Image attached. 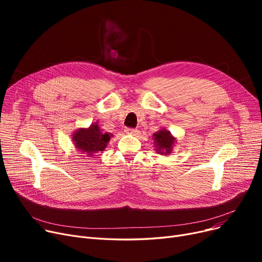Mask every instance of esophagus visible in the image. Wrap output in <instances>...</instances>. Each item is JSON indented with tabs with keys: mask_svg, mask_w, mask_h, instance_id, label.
<instances>
[{
	"mask_svg": "<svg viewBox=\"0 0 262 262\" xmlns=\"http://www.w3.org/2000/svg\"><path fill=\"white\" fill-rule=\"evenodd\" d=\"M125 132L126 134H129V135H133V136H137L139 134V130L137 129V128H125Z\"/></svg>",
	"mask_w": 262,
	"mask_h": 262,
	"instance_id": "34e87169",
	"label": "esophagus"
}]
</instances>
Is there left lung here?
Instances as JSON below:
<instances>
[{
    "mask_svg": "<svg viewBox=\"0 0 262 262\" xmlns=\"http://www.w3.org/2000/svg\"><path fill=\"white\" fill-rule=\"evenodd\" d=\"M156 152L161 155H169L172 152V148L176 139L167 129H160L153 136Z\"/></svg>",
    "mask_w": 262,
    "mask_h": 262,
    "instance_id": "1",
    "label": "left lung"
}]
</instances>
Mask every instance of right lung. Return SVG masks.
Instances as JSON below:
<instances>
[{
  "instance_id": "right-lung-1",
  "label": "right lung",
  "mask_w": 262,
  "mask_h": 262,
  "mask_svg": "<svg viewBox=\"0 0 262 262\" xmlns=\"http://www.w3.org/2000/svg\"><path fill=\"white\" fill-rule=\"evenodd\" d=\"M112 136V134L103 133L96 122L91 124L88 128H78L75 130L72 135V141L82 154L91 157L96 153L103 152Z\"/></svg>"
}]
</instances>
